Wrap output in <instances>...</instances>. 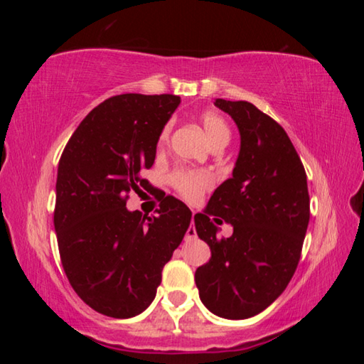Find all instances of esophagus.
<instances>
[{
    "label": "esophagus",
    "instance_id": "esophagus-1",
    "mask_svg": "<svg viewBox=\"0 0 364 364\" xmlns=\"http://www.w3.org/2000/svg\"><path fill=\"white\" fill-rule=\"evenodd\" d=\"M197 237V234H196V228H194V225L191 223V226L188 228V231H186V241H193V239H196Z\"/></svg>",
    "mask_w": 364,
    "mask_h": 364
}]
</instances>
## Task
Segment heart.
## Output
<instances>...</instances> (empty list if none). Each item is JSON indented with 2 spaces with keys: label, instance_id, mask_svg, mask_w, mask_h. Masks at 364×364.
Instances as JSON below:
<instances>
[{
  "label": "heart",
  "instance_id": "b5f03b06",
  "mask_svg": "<svg viewBox=\"0 0 364 364\" xmlns=\"http://www.w3.org/2000/svg\"><path fill=\"white\" fill-rule=\"evenodd\" d=\"M200 125L210 141L212 146L217 144H226L230 141V128H228L226 122L221 119L217 112H204L199 117ZM171 134V122L162 128L159 134V147L167 146ZM168 181L178 193H180L184 199L194 200L199 197L205 189H208L213 184V176L208 173L207 170H197V168H176L170 173Z\"/></svg>",
  "mask_w": 364,
  "mask_h": 364
}]
</instances>
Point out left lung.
I'll return each mask as SVG.
<instances>
[{
  "label": "left lung",
  "mask_w": 364,
  "mask_h": 364,
  "mask_svg": "<svg viewBox=\"0 0 364 364\" xmlns=\"http://www.w3.org/2000/svg\"><path fill=\"white\" fill-rule=\"evenodd\" d=\"M213 104L237 125L241 149L232 176L215 189L204 213L194 215L197 236L212 252L194 278L213 315L245 319L268 308L292 279L310 196L301 160L278 122L247 101ZM213 220L230 223L232 236L218 240Z\"/></svg>",
  "instance_id": "obj_1"
}]
</instances>
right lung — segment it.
I'll use <instances>...</instances> for the list:
<instances>
[{"mask_svg": "<svg viewBox=\"0 0 364 364\" xmlns=\"http://www.w3.org/2000/svg\"><path fill=\"white\" fill-rule=\"evenodd\" d=\"M173 95H120L85 117L60 156L56 230L73 291L110 318H133L156 297L162 269L193 213L167 196L156 217L130 212V193L147 188L141 171L156 159L159 134L180 106Z\"/></svg>", "mask_w": 364, "mask_h": 364, "instance_id": "1", "label": "right lung"}]
</instances>
